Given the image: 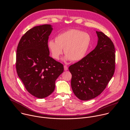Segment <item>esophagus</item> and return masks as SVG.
Listing matches in <instances>:
<instances>
[{"label":"esophagus","mask_w":130,"mask_h":130,"mask_svg":"<svg viewBox=\"0 0 130 130\" xmlns=\"http://www.w3.org/2000/svg\"><path fill=\"white\" fill-rule=\"evenodd\" d=\"M64 69L65 71H66V70H68V67L66 65H64Z\"/></svg>","instance_id":"obj_1"}]
</instances>
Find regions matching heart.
Instances as JSON below:
<instances>
[{
	"label": "heart",
	"instance_id": "b5f03b06",
	"mask_svg": "<svg viewBox=\"0 0 130 130\" xmlns=\"http://www.w3.org/2000/svg\"><path fill=\"white\" fill-rule=\"evenodd\" d=\"M90 42L91 38L88 33L71 29L57 35L55 41L50 40L47 47L53 59L58 60L64 49V61L77 62L85 57Z\"/></svg>",
	"mask_w": 130,
	"mask_h": 130
}]
</instances>
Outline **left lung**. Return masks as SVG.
Wrapping results in <instances>:
<instances>
[{"instance_id":"8db88e82","label":"left lung","mask_w":130,"mask_h":130,"mask_svg":"<svg viewBox=\"0 0 130 130\" xmlns=\"http://www.w3.org/2000/svg\"><path fill=\"white\" fill-rule=\"evenodd\" d=\"M95 48L82 60L71 65V86L74 94L83 101L99 96L114 73L115 47L112 41L103 32L96 31Z\"/></svg>"}]
</instances>
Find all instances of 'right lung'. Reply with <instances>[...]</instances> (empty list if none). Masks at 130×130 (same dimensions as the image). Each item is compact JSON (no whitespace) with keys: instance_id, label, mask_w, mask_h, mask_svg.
Masks as SVG:
<instances>
[{"instance_id":"add662e5","label":"right lung","mask_w":130,"mask_h":130,"mask_svg":"<svg viewBox=\"0 0 130 130\" xmlns=\"http://www.w3.org/2000/svg\"><path fill=\"white\" fill-rule=\"evenodd\" d=\"M52 30L51 25L32 28L22 37L17 48V75L29 93L40 99L52 93L64 71L63 64L49 57L47 44Z\"/></svg>"}]
</instances>
